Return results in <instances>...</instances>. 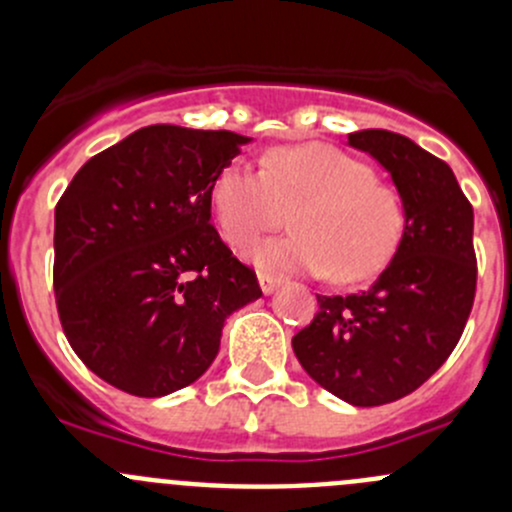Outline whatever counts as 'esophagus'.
<instances>
[{"mask_svg": "<svg viewBox=\"0 0 512 512\" xmlns=\"http://www.w3.org/2000/svg\"><path fill=\"white\" fill-rule=\"evenodd\" d=\"M257 280H260V287H262V292H265V294H272L277 287L282 285L280 277L270 275V272H257Z\"/></svg>", "mask_w": 512, "mask_h": 512, "instance_id": "obj_1", "label": "esophagus"}]
</instances>
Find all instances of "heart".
<instances>
[{
    "label": "heart",
    "mask_w": 512,
    "mask_h": 512,
    "mask_svg": "<svg viewBox=\"0 0 512 512\" xmlns=\"http://www.w3.org/2000/svg\"><path fill=\"white\" fill-rule=\"evenodd\" d=\"M213 213L232 247L245 250L285 225L294 235L262 242L252 260L272 272H329L339 285L379 275L404 235V200L364 160L324 143L275 148L262 170L225 165L213 185Z\"/></svg>",
    "instance_id": "1"
}]
</instances>
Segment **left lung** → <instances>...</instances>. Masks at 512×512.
I'll return each instance as SVG.
<instances>
[{"instance_id":"obj_1","label":"left lung","mask_w":512,"mask_h":512,"mask_svg":"<svg viewBox=\"0 0 512 512\" xmlns=\"http://www.w3.org/2000/svg\"><path fill=\"white\" fill-rule=\"evenodd\" d=\"M394 180L406 225L369 289L317 294L319 312L292 337L302 369L352 406H381L416 391L451 356L476 297L473 208L441 158L399 133H349Z\"/></svg>"}]
</instances>
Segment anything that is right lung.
<instances>
[{
  "label": "right lung",
  "instance_id": "add662e5",
  "mask_svg": "<svg viewBox=\"0 0 512 512\" xmlns=\"http://www.w3.org/2000/svg\"><path fill=\"white\" fill-rule=\"evenodd\" d=\"M252 138L146 126L94 156L54 213V294L76 356L158 399L208 371L225 319L262 297L210 225L213 185Z\"/></svg>",
  "mask_w": 512,
  "mask_h": 512
}]
</instances>
